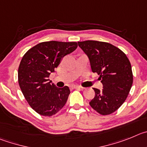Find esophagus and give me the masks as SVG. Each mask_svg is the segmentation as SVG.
Instances as JSON below:
<instances>
[{
	"label": "esophagus",
	"mask_w": 147,
	"mask_h": 147,
	"mask_svg": "<svg viewBox=\"0 0 147 147\" xmlns=\"http://www.w3.org/2000/svg\"><path fill=\"white\" fill-rule=\"evenodd\" d=\"M72 88H75V89H83V87H81V86H75V85H74V86H72Z\"/></svg>",
	"instance_id": "obj_1"
}]
</instances>
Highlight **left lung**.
Here are the masks:
<instances>
[{"mask_svg":"<svg viewBox=\"0 0 147 147\" xmlns=\"http://www.w3.org/2000/svg\"><path fill=\"white\" fill-rule=\"evenodd\" d=\"M78 43L103 86L102 90L93 88L95 96L90 105L100 114H111L124 103L132 87L130 62L120 49L108 42L87 40Z\"/></svg>","mask_w":147,"mask_h":147,"instance_id":"obj_1","label":"left lung"}]
</instances>
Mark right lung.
I'll return each mask as SVG.
<instances>
[{"label":"right lung","mask_w":147,"mask_h":147,"mask_svg":"<svg viewBox=\"0 0 147 147\" xmlns=\"http://www.w3.org/2000/svg\"><path fill=\"white\" fill-rule=\"evenodd\" d=\"M78 47L77 42L50 41L27 51L18 69V82L30 106L42 116H51L66 104L70 90L59 88L48 79L62 59Z\"/></svg>","instance_id":"add662e5"}]
</instances>
